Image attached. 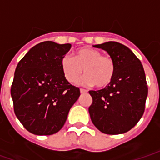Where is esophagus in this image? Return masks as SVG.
Here are the masks:
<instances>
[{
    "instance_id": "1",
    "label": "esophagus",
    "mask_w": 160,
    "mask_h": 160,
    "mask_svg": "<svg viewBox=\"0 0 160 160\" xmlns=\"http://www.w3.org/2000/svg\"><path fill=\"white\" fill-rule=\"evenodd\" d=\"M80 91V93H86V92H87V90H85V89H82V88H81Z\"/></svg>"
}]
</instances>
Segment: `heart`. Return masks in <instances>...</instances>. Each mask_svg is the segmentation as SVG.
<instances>
[{
    "label": "heart",
    "mask_w": 160,
    "mask_h": 160,
    "mask_svg": "<svg viewBox=\"0 0 160 160\" xmlns=\"http://www.w3.org/2000/svg\"><path fill=\"white\" fill-rule=\"evenodd\" d=\"M63 75L71 83L77 82L82 75L85 85L94 84L97 87H105L111 83L116 73V63L112 57L103 56L99 50L90 47L77 49L73 58L63 56L61 60Z\"/></svg>",
    "instance_id": "obj_1"
}]
</instances>
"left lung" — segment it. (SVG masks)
<instances>
[{"mask_svg":"<svg viewBox=\"0 0 160 160\" xmlns=\"http://www.w3.org/2000/svg\"><path fill=\"white\" fill-rule=\"evenodd\" d=\"M105 50L116 63V73L104 89L90 91L91 120L102 133L120 134L134 128L142 117L148 88L144 68L132 50L120 42L93 45Z\"/></svg>","mask_w":160,"mask_h":160,"instance_id":"8db88e82","label":"left lung"}]
</instances>
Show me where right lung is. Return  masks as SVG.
<instances>
[{"label": "right lung", "instance_id": "add662e5", "mask_svg": "<svg viewBox=\"0 0 160 160\" xmlns=\"http://www.w3.org/2000/svg\"><path fill=\"white\" fill-rule=\"evenodd\" d=\"M70 49V43L42 42L16 67L11 87L14 113L32 134L57 133L80 97L79 87L66 80L61 68V60Z\"/></svg>", "mask_w": 160, "mask_h": 160}]
</instances>
